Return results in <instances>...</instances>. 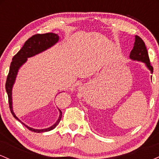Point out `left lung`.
<instances>
[{
	"instance_id": "left-lung-1",
	"label": "left lung",
	"mask_w": 159,
	"mask_h": 159,
	"mask_svg": "<svg viewBox=\"0 0 159 159\" xmlns=\"http://www.w3.org/2000/svg\"><path fill=\"white\" fill-rule=\"evenodd\" d=\"M130 58L134 61H141L147 66V67L150 70L151 73L153 72V67L150 65V61L148 55V52L146 48V45L143 39L138 36H135V42L134 47L130 53Z\"/></svg>"
}]
</instances>
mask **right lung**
Masks as SVG:
<instances>
[{
  "mask_svg": "<svg viewBox=\"0 0 159 159\" xmlns=\"http://www.w3.org/2000/svg\"><path fill=\"white\" fill-rule=\"evenodd\" d=\"M58 40H59V36L56 34H53V33H47V34H36V35L32 36L31 37L29 38L25 43L22 48L20 49L19 52L12 57V61L11 62L10 71H9V74L7 78L6 86H5V87H6L7 95H8L9 105H10L11 113H12V116L20 122H21V120L18 119V117L16 116L13 111H12V86H13L14 83H15L18 71H19L20 67L27 61V58L36 55V54L41 53L42 52H44L46 49L49 48L52 45H54L55 43H57ZM61 117L62 112L61 111H60V116L57 121L51 127L47 128V129H34L33 128L28 127L23 123H21L24 125H25L29 130L32 131V132L37 133L48 132V131L52 130L53 129H54L57 125V124L61 121Z\"/></svg>",
  "mask_w": 159,
  "mask_h": 159,
  "instance_id": "1",
  "label": "right lung"
}]
</instances>
